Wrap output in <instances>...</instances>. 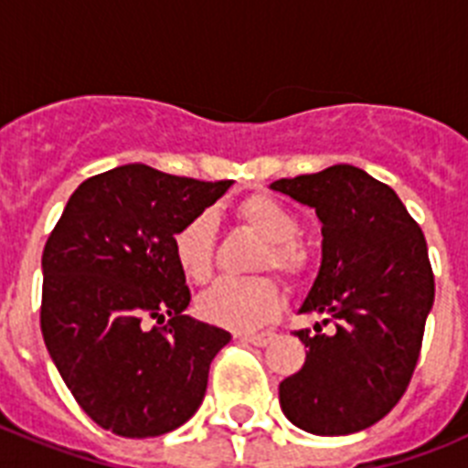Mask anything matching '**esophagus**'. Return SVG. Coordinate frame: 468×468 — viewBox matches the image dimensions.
Wrapping results in <instances>:
<instances>
[{
  "instance_id": "obj_1",
  "label": "esophagus",
  "mask_w": 468,
  "mask_h": 468,
  "mask_svg": "<svg viewBox=\"0 0 468 468\" xmlns=\"http://www.w3.org/2000/svg\"><path fill=\"white\" fill-rule=\"evenodd\" d=\"M276 335L274 333H253V335H243L241 340L248 342V345H255V346H267L270 342H274Z\"/></svg>"
}]
</instances>
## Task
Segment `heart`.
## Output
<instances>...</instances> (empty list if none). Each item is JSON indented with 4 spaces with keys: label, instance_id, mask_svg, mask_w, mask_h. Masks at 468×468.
I'll return each instance as SVG.
<instances>
[{
    "label": "heart",
    "instance_id": "heart-1",
    "mask_svg": "<svg viewBox=\"0 0 468 468\" xmlns=\"http://www.w3.org/2000/svg\"><path fill=\"white\" fill-rule=\"evenodd\" d=\"M234 218L253 237L262 239L255 255V271L276 270L292 285H302L312 276L314 250L302 241L300 218L292 208L270 192H253L241 198ZM173 258L192 283H204L215 264V220L201 213L185 222L173 234ZM281 288L271 276L255 279H220L197 300V314L213 325L227 330H255L270 324L281 312Z\"/></svg>",
    "mask_w": 468,
    "mask_h": 468
}]
</instances>
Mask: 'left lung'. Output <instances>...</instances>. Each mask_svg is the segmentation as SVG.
Wrapping results in <instances>:
<instances>
[{
  "instance_id": "1",
  "label": "left lung",
  "mask_w": 468,
  "mask_h": 468,
  "mask_svg": "<svg viewBox=\"0 0 468 468\" xmlns=\"http://www.w3.org/2000/svg\"><path fill=\"white\" fill-rule=\"evenodd\" d=\"M271 189L316 210L324 260L300 314L304 366L279 384L281 410L316 436L373 427L405 394L433 304L427 239L388 185L349 164L281 177ZM324 324H335L324 334Z\"/></svg>"
}]
</instances>
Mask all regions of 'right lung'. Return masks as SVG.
Here are the masks:
<instances>
[{
	"mask_svg": "<svg viewBox=\"0 0 468 468\" xmlns=\"http://www.w3.org/2000/svg\"><path fill=\"white\" fill-rule=\"evenodd\" d=\"M231 180L204 183L144 164L74 189L44 246L41 335L81 410L123 438L161 436L198 410L231 335L194 321L173 234ZM166 326L147 329L150 320Z\"/></svg>",
	"mask_w": 468,
	"mask_h": 468,
	"instance_id": "add662e5",
	"label": "right lung"
}]
</instances>
